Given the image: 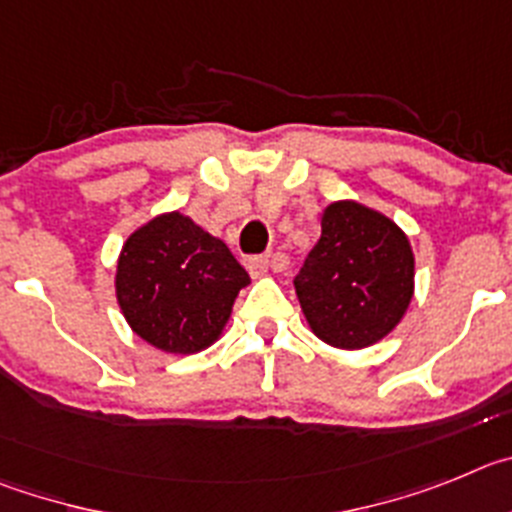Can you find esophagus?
I'll return each instance as SVG.
<instances>
[{
    "instance_id": "34e87169",
    "label": "esophagus",
    "mask_w": 512,
    "mask_h": 512,
    "mask_svg": "<svg viewBox=\"0 0 512 512\" xmlns=\"http://www.w3.org/2000/svg\"><path fill=\"white\" fill-rule=\"evenodd\" d=\"M267 267H270V260H267V257H252V260L247 262V270H250V275L255 280L267 275Z\"/></svg>"
}]
</instances>
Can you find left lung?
I'll return each instance as SVG.
<instances>
[{
  "instance_id": "left-lung-1",
  "label": "left lung",
  "mask_w": 512,
  "mask_h": 512,
  "mask_svg": "<svg viewBox=\"0 0 512 512\" xmlns=\"http://www.w3.org/2000/svg\"><path fill=\"white\" fill-rule=\"evenodd\" d=\"M306 324L336 349H367L403 321L416 293L411 239L382 211L334 201L293 280Z\"/></svg>"
}]
</instances>
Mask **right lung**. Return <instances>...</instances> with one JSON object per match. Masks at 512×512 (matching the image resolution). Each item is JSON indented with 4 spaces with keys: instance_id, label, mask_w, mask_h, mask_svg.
<instances>
[{
    "instance_id": "add662e5",
    "label": "right lung",
    "mask_w": 512,
    "mask_h": 512,
    "mask_svg": "<svg viewBox=\"0 0 512 512\" xmlns=\"http://www.w3.org/2000/svg\"><path fill=\"white\" fill-rule=\"evenodd\" d=\"M250 275L222 239L165 211L124 239L114 273L119 311L142 342L196 354L219 339Z\"/></svg>"
}]
</instances>
